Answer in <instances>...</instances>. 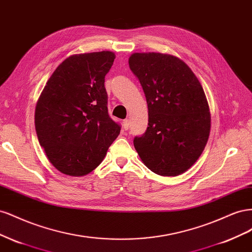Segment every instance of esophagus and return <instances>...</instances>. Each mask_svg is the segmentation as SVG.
Segmentation results:
<instances>
[{"label":"esophagus","mask_w":252,"mask_h":252,"mask_svg":"<svg viewBox=\"0 0 252 252\" xmlns=\"http://www.w3.org/2000/svg\"><path fill=\"white\" fill-rule=\"evenodd\" d=\"M129 124H130V122H129V120L128 119H126V120H124V122H123V126H124V129H127L129 128Z\"/></svg>","instance_id":"34e87169"}]
</instances>
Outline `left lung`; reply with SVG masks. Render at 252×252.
I'll return each instance as SVG.
<instances>
[{"label":"left lung","mask_w":252,"mask_h":252,"mask_svg":"<svg viewBox=\"0 0 252 252\" xmlns=\"http://www.w3.org/2000/svg\"><path fill=\"white\" fill-rule=\"evenodd\" d=\"M129 67L139 79L148 106V127L134 148L152 172L184 173L207 144L211 117L204 89L189 66L159 52H134Z\"/></svg>","instance_id":"8db88e82"}]
</instances>
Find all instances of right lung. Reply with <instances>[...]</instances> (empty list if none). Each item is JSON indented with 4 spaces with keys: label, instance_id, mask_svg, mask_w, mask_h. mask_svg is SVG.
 I'll list each match as a JSON object with an SVG mask.
<instances>
[{
    "label": "right lung",
    "instance_id": "right-lung-1",
    "mask_svg": "<svg viewBox=\"0 0 252 252\" xmlns=\"http://www.w3.org/2000/svg\"><path fill=\"white\" fill-rule=\"evenodd\" d=\"M116 59L103 50L65 59L36 102L37 139L56 169L83 177L102 163L121 127L107 109L105 75Z\"/></svg>",
    "mask_w": 252,
    "mask_h": 252
}]
</instances>
